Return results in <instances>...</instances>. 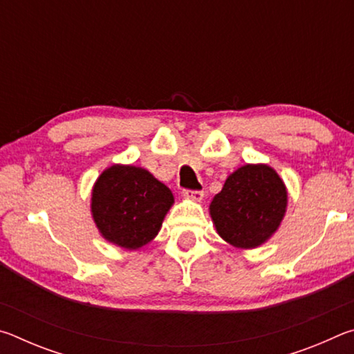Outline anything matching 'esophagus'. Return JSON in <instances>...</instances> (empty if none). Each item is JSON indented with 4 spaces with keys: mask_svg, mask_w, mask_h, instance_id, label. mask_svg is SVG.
Returning <instances> with one entry per match:
<instances>
[{
    "mask_svg": "<svg viewBox=\"0 0 354 354\" xmlns=\"http://www.w3.org/2000/svg\"><path fill=\"white\" fill-rule=\"evenodd\" d=\"M183 196L187 200H192V201H201L203 198H205V192L185 189V190H183Z\"/></svg>",
    "mask_w": 354,
    "mask_h": 354,
    "instance_id": "1",
    "label": "esophagus"
}]
</instances>
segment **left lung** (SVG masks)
Listing matches in <instances>:
<instances>
[{
    "mask_svg": "<svg viewBox=\"0 0 354 354\" xmlns=\"http://www.w3.org/2000/svg\"><path fill=\"white\" fill-rule=\"evenodd\" d=\"M287 189L266 164H247L226 178L209 206L218 236L236 248L266 243L284 218Z\"/></svg>",
    "mask_w": 354,
    "mask_h": 354,
    "instance_id": "8db88e82",
    "label": "left lung"
}]
</instances>
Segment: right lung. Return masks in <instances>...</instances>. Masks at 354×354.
Instances as JSON below:
<instances>
[{"label": "right lung", "mask_w": 354, "mask_h": 354, "mask_svg": "<svg viewBox=\"0 0 354 354\" xmlns=\"http://www.w3.org/2000/svg\"><path fill=\"white\" fill-rule=\"evenodd\" d=\"M173 194L151 173L115 164L101 173L92 190V217L107 242L139 250L158 236Z\"/></svg>", "instance_id": "add662e5"}]
</instances>
